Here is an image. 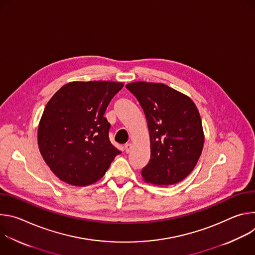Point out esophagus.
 Returning a JSON list of instances; mask_svg holds the SVG:
<instances>
[{"mask_svg":"<svg viewBox=\"0 0 255 255\" xmlns=\"http://www.w3.org/2000/svg\"><path fill=\"white\" fill-rule=\"evenodd\" d=\"M124 147H125L126 153H129V152L131 151V148H132V144H131V143H126Z\"/></svg>","mask_w":255,"mask_h":255,"instance_id":"esophagus-1","label":"esophagus"}]
</instances>
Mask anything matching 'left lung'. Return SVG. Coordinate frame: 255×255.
Instances as JSON below:
<instances>
[{
	"mask_svg": "<svg viewBox=\"0 0 255 255\" xmlns=\"http://www.w3.org/2000/svg\"><path fill=\"white\" fill-rule=\"evenodd\" d=\"M126 88L138 100L148 126L150 160L142 169L144 181L165 187L183 180L193 171L204 147L197 106L164 84L135 82Z\"/></svg>",
	"mask_w": 255,
	"mask_h": 255,
	"instance_id": "1",
	"label": "left lung"
}]
</instances>
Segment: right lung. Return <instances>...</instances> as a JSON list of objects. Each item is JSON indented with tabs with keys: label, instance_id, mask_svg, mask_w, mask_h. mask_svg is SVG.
Instances as JSON below:
<instances>
[{
	"label": "right lung",
	"instance_id": "add662e5",
	"mask_svg": "<svg viewBox=\"0 0 255 255\" xmlns=\"http://www.w3.org/2000/svg\"><path fill=\"white\" fill-rule=\"evenodd\" d=\"M123 83L70 82L48 101L38 125L40 153L66 184L85 187L102 178L120 151L109 139L104 117Z\"/></svg>",
	"mask_w": 255,
	"mask_h": 255
}]
</instances>
